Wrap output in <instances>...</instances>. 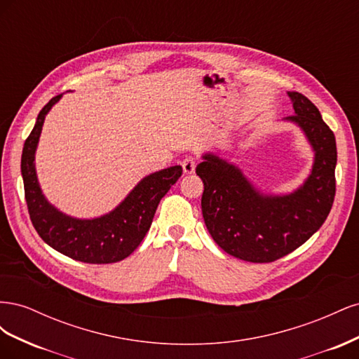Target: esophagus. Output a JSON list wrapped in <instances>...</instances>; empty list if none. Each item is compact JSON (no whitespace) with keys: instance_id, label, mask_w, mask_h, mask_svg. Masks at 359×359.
<instances>
[{"instance_id":"1","label":"esophagus","mask_w":359,"mask_h":359,"mask_svg":"<svg viewBox=\"0 0 359 359\" xmlns=\"http://www.w3.org/2000/svg\"><path fill=\"white\" fill-rule=\"evenodd\" d=\"M181 166H182L184 173H193L194 169H196V158L191 156H187L181 161Z\"/></svg>"}]
</instances>
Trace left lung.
<instances>
[{
	"mask_svg": "<svg viewBox=\"0 0 359 359\" xmlns=\"http://www.w3.org/2000/svg\"><path fill=\"white\" fill-rule=\"evenodd\" d=\"M297 123L314 149L311 175L287 196H264L241 170L205 154L196 173L203 182L202 214L212 240L245 262L268 264L306 243L327 220L335 196L337 147L319 109L301 93H289Z\"/></svg>",
	"mask_w": 359,
	"mask_h": 359,
	"instance_id": "1",
	"label": "left lung"
}]
</instances>
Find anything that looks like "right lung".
Segmentation results:
<instances>
[{
    "label": "right lung",
    "mask_w": 359,
    "mask_h": 359,
    "mask_svg": "<svg viewBox=\"0 0 359 359\" xmlns=\"http://www.w3.org/2000/svg\"><path fill=\"white\" fill-rule=\"evenodd\" d=\"M60 99L61 94L52 97L40 111L22 149L20 170L31 223L48 245L74 260L97 265L119 262L142 243L161 198L178 181L182 168L172 166L151 173L137 184L121 205L99 219L78 220L64 215L41 194L34 168V153L43 121Z\"/></svg>",
    "instance_id": "right-lung-1"
}]
</instances>
